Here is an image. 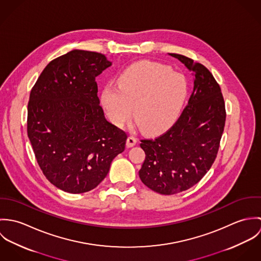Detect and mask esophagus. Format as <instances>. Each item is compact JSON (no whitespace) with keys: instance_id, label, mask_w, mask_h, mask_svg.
<instances>
[{"instance_id":"esophagus-1","label":"esophagus","mask_w":261,"mask_h":261,"mask_svg":"<svg viewBox=\"0 0 261 261\" xmlns=\"http://www.w3.org/2000/svg\"><path fill=\"white\" fill-rule=\"evenodd\" d=\"M137 142H138V140H137L135 137L130 136V137H128L127 140H126V147H127V148H132V147L136 146Z\"/></svg>"}]
</instances>
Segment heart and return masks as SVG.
Wrapping results in <instances>:
<instances>
[{"mask_svg":"<svg viewBox=\"0 0 261 261\" xmlns=\"http://www.w3.org/2000/svg\"><path fill=\"white\" fill-rule=\"evenodd\" d=\"M117 87L107 86L101 101L112 122L122 126L133 115L148 135L169 128L179 117L186 100L185 76L168 65L142 61L124 69Z\"/></svg>","mask_w":261,"mask_h":261,"instance_id":"1","label":"heart"}]
</instances>
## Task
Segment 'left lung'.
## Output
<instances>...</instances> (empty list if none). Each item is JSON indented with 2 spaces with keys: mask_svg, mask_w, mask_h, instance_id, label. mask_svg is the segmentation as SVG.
Here are the masks:
<instances>
[{
  "mask_svg": "<svg viewBox=\"0 0 261 261\" xmlns=\"http://www.w3.org/2000/svg\"><path fill=\"white\" fill-rule=\"evenodd\" d=\"M193 71L194 88L178 120L165 134L141 140L146 159L139 172L150 190L173 195L196 185L212 167L226 120L221 88L201 63L170 53Z\"/></svg>",
  "mask_w": 261,
  "mask_h": 261,
  "instance_id": "8db88e82",
  "label": "left lung"
}]
</instances>
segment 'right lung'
Segmentation results:
<instances>
[{
    "label": "right lung",
    "instance_id": "right-lung-1",
    "mask_svg": "<svg viewBox=\"0 0 261 261\" xmlns=\"http://www.w3.org/2000/svg\"><path fill=\"white\" fill-rule=\"evenodd\" d=\"M112 62L72 50L44 68L28 102L27 133L47 180L62 191L88 192L107 177L125 148L126 134L107 120L96 76Z\"/></svg>",
    "mask_w": 261,
    "mask_h": 261
}]
</instances>
